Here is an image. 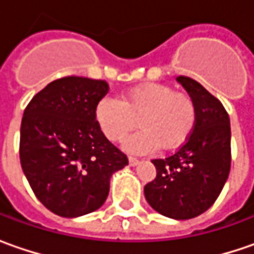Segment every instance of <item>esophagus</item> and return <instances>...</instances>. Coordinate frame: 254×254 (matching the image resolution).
<instances>
[{
    "label": "esophagus",
    "mask_w": 254,
    "mask_h": 254,
    "mask_svg": "<svg viewBox=\"0 0 254 254\" xmlns=\"http://www.w3.org/2000/svg\"><path fill=\"white\" fill-rule=\"evenodd\" d=\"M128 162H130L131 167H137V165L140 164V161H138L137 158H134V157H128Z\"/></svg>",
    "instance_id": "obj_1"
}]
</instances>
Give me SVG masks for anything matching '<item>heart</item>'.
Masks as SVG:
<instances>
[{
	"instance_id": "obj_1",
	"label": "heart",
	"mask_w": 254,
	"mask_h": 254,
	"mask_svg": "<svg viewBox=\"0 0 254 254\" xmlns=\"http://www.w3.org/2000/svg\"><path fill=\"white\" fill-rule=\"evenodd\" d=\"M94 120L110 141H120L131 131L135 120L140 131L123 142L132 154H147L158 148L174 150L190 138L198 120L193 99L161 83H144L123 94L122 100L104 96L94 109Z\"/></svg>"
}]
</instances>
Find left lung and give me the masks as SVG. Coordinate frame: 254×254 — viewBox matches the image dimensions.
<instances>
[{
  "label": "left lung",
  "instance_id": "left-lung-1",
  "mask_svg": "<svg viewBox=\"0 0 254 254\" xmlns=\"http://www.w3.org/2000/svg\"><path fill=\"white\" fill-rule=\"evenodd\" d=\"M198 109L195 130L178 151L152 160L157 177L144 187L152 209L167 218L199 216L218 199L230 171V120L222 103L196 80L178 76Z\"/></svg>",
  "mask_w": 254,
  "mask_h": 254
}]
</instances>
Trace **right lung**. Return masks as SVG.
<instances>
[{"instance_id": "right-lung-1", "label": "right lung", "mask_w": 254, "mask_h": 254, "mask_svg": "<svg viewBox=\"0 0 254 254\" xmlns=\"http://www.w3.org/2000/svg\"><path fill=\"white\" fill-rule=\"evenodd\" d=\"M104 80L67 76L29 102L21 123L19 158L25 177L45 208L64 218L99 209L114 172L128 165L94 120Z\"/></svg>"}]
</instances>
